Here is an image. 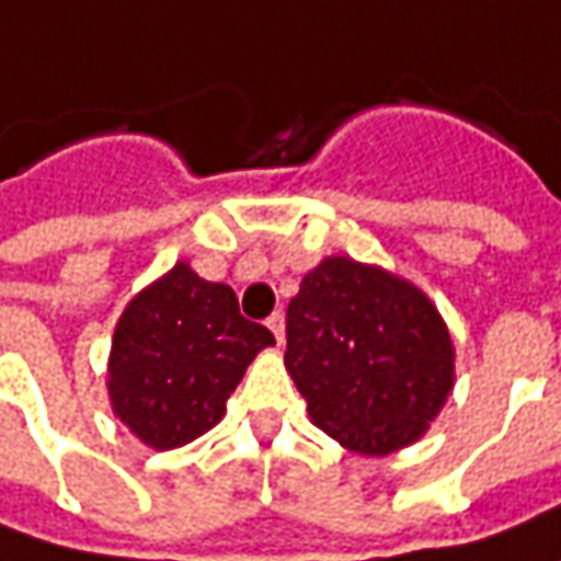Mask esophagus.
Wrapping results in <instances>:
<instances>
[{
	"label": "esophagus",
	"mask_w": 561,
	"mask_h": 561,
	"mask_svg": "<svg viewBox=\"0 0 561 561\" xmlns=\"http://www.w3.org/2000/svg\"><path fill=\"white\" fill-rule=\"evenodd\" d=\"M266 325H270V332L276 335V344H282V341H285V317H282V313H273V317L266 319Z\"/></svg>",
	"instance_id": "obj_1"
}]
</instances>
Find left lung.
<instances>
[{
	"label": "left lung",
	"instance_id": "1",
	"mask_svg": "<svg viewBox=\"0 0 561 561\" xmlns=\"http://www.w3.org/2000/svg\"><path fill=\"white\" fill-rule=\"evenodd\" d=\"M285 369L307 413L344 450L415 444L456 381L450 329L432 298L376 263L325 257L288 304Z\"/></svg>",
	"mask_w": 561,
	"mask_h": 561
}]
</instances>
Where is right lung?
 <instances>
[{"label": "right lung", "instance_id": "right-lung-1", "mask_svg": "<svg viewBox=\"0 0 561 561\" xmlns=\"http://www.w3.org/2000/svg\"><path fill=\"white\" fill-rule=\"evenodd\" d=\"M276 339L239 313L236 291L180 261L117 319L107 357L114 415L151 450L210 432L244 369Z\"/></svg>", "mask_w": 561, "mask_h": 561}]
</instances>
